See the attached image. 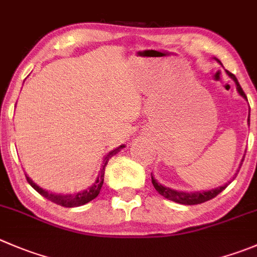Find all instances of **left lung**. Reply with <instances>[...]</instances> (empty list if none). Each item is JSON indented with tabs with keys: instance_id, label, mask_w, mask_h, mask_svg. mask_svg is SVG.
Returning <instances> with one entry per match:
<instances>
[{
	"instance_id": "left-lung-1",
	"label": "left lung",
	"mask_w": 257,
	"mask_h": 257,
	"mask_svg": "<svg viewBox=\"0 0 257 257\" xmlns=\"http://www.w3.org/2000/svg\"><path fill=\"white\" fill-rule=\"evenodd\" d=\"M216 60H217V59H216ZM217 61H218V60H217ZM218 62H220V61H218ZM226 74H227V75L230 76V78L232 79V80L236 83V88H237L238 94H240L242 98H245L246 100H247V98H246V95H245V93H243L242 88H241L240 84H238L236 76L233 75L232 73H230V71H227V70H226ZM247 121H250V114H248ZM248 124H250V123H248ZM243 158H245V157H243ZM243 158H242V161H241V162H243ZM241 166H242V163H240V167H238V169L236 171L235 176L232 177V179H231V181H233V179L236 178V176H237V173H238V171H240ZM152 183H153L154 188H156V191L158 192L159 195H162L164 198H167V200L174 201V202L181 203V205H189V206H191V205H200V203L206 202V201L212 200V198H215L216 196L218 195V193H221V192H222L223 189H225L226 187H227L228 184L231 183V182H227V183H225L223 186L217 187V188H215V189H210V191H202V192H201V191H198V192H183V191H176V189H172V188H169V187H164V186H162L161 183H158V182L156 181V178L153 177V174H152Z\"/></svg>"
}]
</instances>
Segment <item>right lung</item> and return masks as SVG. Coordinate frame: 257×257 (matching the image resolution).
Listing matches in <instances>:
<instances>
[{
    "instance_id": "right-lung-1",
    "label": "right lung",
    "mask_w": 257,
    "mask_h": 257,
    "mask_svg": "<svg viewBox=\"0 0 257 257\" xmlns=\"http://www.w3.org/2000/svg\"><path fill=\"white\" fill-rule=\"evenodd\" d=\"M124 147L125 146L123 144V146L118 147V148L114 149V151L109 152V153L106 154L105 158H104L103 166H101V169H100V173H99L98 178H96V181L94 182L93 186L89 187V188L85 189V191L75 193V195H56V193H50L49 191H45L44 188H41V187L37 186L36 183H34V181H32V179L26 174L27 182L31 184V187L35 189V191L39 192L40 195L44 196L45 198H47V200L51 201V202L56 203V205L62 206V207H79V206H83V205H85V203L90 202L91 200H94V198L99 195V192H100V189H101V186H103V183H104V171H105L106 163H108V161L114 156V154H116L118 152H120V149H123Z\"/></svg>"
}]
</instances>
